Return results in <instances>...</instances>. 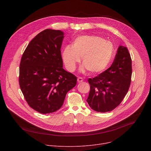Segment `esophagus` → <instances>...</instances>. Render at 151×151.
I'll list each match as a JSON object with an SVG mask.
<instances>
[{"mask_svg":"<svg viewBox=\"0 0 151 151\" xmlns=\"http://www.w3.org/2000/svg\"><path fill=\"white\" fill-rule=\"evenodd\" d=\"M77 81H78V83H81L83 81V79L81 77H78V79H77Z\"/></svg>","mask_w":151,"mask_h":151,"instance_id":"esophagus-1","label":"esophagus"}]
</instances>
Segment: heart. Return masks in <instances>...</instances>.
I'll return each mask as SVG.
<instances>
[{
  "label": "heart",
  "instance_id": "1",
  "mask_svg": "<svg viewBox=\"0 0 151 151\" xmlns=\"http://www.w3.org/2000/svg\"><path fill=\"white\" fill-rule=\"evenodd\" d=\"M114 47L110 42L96 35H83L77 37L72 46H66L62 51V59L68 71H73L81 58L83 65L80 71L86 69L91 73L104 71L111 61Z\"/></svg>",
  "mask_w": 151,
  "mask_h": 151
}]
</instances>
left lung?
<instances>
[{"instance_id": "8db88e82", "label": "left lung", "mask_w": 151, "mask_h": 151, "mask_svg": "<svg viewBox=\"0 0 151 151\" xmlns=\"http://www.w3.org/2000/svg\"><path fill=\"white\" fill-rule=\"evenodd\" d=\"M132 59L128 49L118 47L111 67L97 76L89 78L90 92L86 100L97 112L111 111L123 100L131 83Z\"/></svg>"}]
</instances>
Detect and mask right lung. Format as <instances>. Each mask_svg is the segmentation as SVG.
Here are the masks:
<instances>
[{
    "mask_svg": "<svg viewBox=\"0 0 151 151\" xmlns=\"http://www.w3.org/2000/svg\"><path fill=\"white\" fill-rule=\"evenodd\" d=\"M64 33L45 29L36 35L24 52L19 83L28 105L42 114L59 109L76 77L63 67L60 48Z\"/></svg>",
    "mask_w": 151,
    "mask_h": 151,
    "instance_id": "add662e5",
    "label": "right lung"
}]
</instances>
